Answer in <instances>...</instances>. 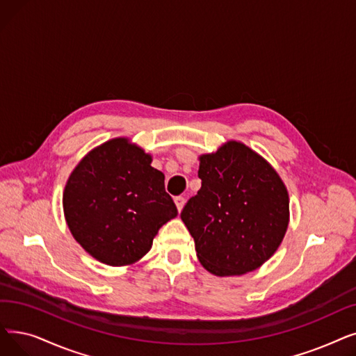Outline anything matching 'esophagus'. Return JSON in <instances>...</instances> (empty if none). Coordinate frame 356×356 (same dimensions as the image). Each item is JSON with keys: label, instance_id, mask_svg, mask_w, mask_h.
<instances>
[{"label": "esophagus", "instance_id": "esophagus-1", "mask_svg": "<svg viewBox=\"0 0 356 356\" xmlns=\"http://www.w3.org/2000/svg\"><path fill=\"white\" fill-rule=\"evenodd\" d=\"M175 204H176V207H177V211L180 212V211L183 209L184 204H186V199H184L183 196H176V197H175Z\"/></svg>", "mask_w": 356, "mask_h": 356}]
</instances>
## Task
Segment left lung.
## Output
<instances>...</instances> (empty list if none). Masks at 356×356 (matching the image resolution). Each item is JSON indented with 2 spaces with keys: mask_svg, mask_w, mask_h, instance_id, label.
Masks as SVG:
<instances>
[{
  "mask_svg": "<svg viewBox=\"0 0 356 356\" xmlns=\"http://www.w3.org/2000/svg\"><path fill=\"white\" fill-rule=\"evenodd\" d=\"M202 186L180 218L208 272L236 276L256 270L281 245L289 196L276 170L256 151L228 141L199 157Z\"/></svg>",
  "mask_w": 356,
  "mask_h": 356,
  "instance_id": "obj_1",
  "label": "left lung"
}]
</instances>
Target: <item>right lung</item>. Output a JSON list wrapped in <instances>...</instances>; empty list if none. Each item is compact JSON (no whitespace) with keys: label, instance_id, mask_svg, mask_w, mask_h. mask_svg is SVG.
I'll use <instances>...</instances> for the list:
<instances>
[{"label":"right lung","instance_id":"1","mask_svg":"<svg viewBox=\"0 0 356 356\" xmlns=\"http://www.w3.org/2000/svg\"><path fill=\"white\" fill-rule=\"evenodd\" d=\"M152 157L120 136L92 148L70 175L63 207L72 237L109 266H128L151 249L159 229L177 216Z\"/></svg>","mask_w":356,"mask_h":356}]
</instances>
